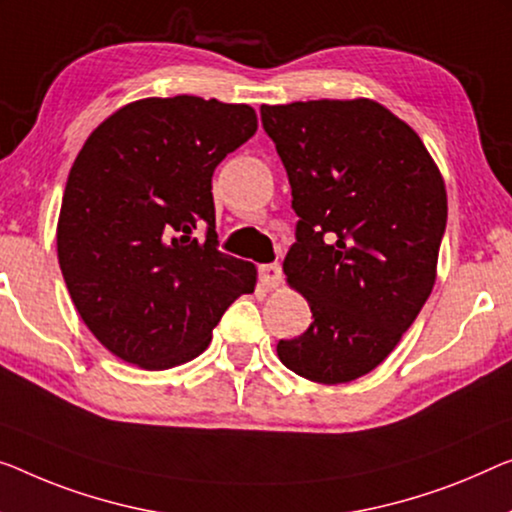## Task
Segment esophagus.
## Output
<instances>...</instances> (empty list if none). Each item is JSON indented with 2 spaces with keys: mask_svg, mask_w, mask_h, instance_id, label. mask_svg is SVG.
Masks as SVG:
<instances>
[{
  "mask_svg": "<svg viewBox=\"0 0 512 512\" xmlns=\"http://www.w3.org/2000/svg\"><path fill=\"white\" fill-rule=\"evenodd\" d=\"M259 282H262L266 289H278L280 282H282L280 264H264V266H259Z\"/></svg>",
  "mask_w": 512,
  "mask_h": 512,
  "instance_id": "34e87169",
  "label": "esophagus"
}]
</instances>
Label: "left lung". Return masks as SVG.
I'll return each mask as SVG.
<instances>
[{
	"mask_svg": "<svg viewBox=\"0 0 512 512\" xmlns=\"http://www.w3.org/2000/svg\"><path fill=\"white\" fill-rule=\"evenodd\" d=\"M299 216L282 271L315 322L276 352L317 384L368 375L437 280L446 183L407 121L372 101L262 105Z\"/></svg>",
	"mask_w": 512,
	"mask_h": 512,
	"instance_id": "8db88e82",
	"label": "left lung"
}]
</instances>
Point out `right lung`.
Segmentation results:
<instances>
[{
	"mask_svg": "<svg viewBox=\"0 0 512 512\" xmlns=\"http://www.w3.org/2000/svg\"><path fill=\"white\" fill-rule=\"evenodd\" d=\"M257 131L246 103L140 98L82 144L57 220L68 294L96 340L142 370L193 361L255 264L216 248L211 177ZM208 227L197 240L194 230Z\"/></svg>",
	"mask_w": 512,
	"mask_h": 512,
	"instance_id": "right-lung-1",
	"label": "right lung"
}]
</instances>
